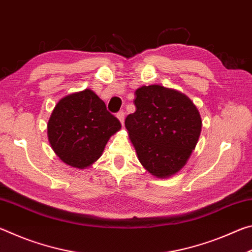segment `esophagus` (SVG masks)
<instances>
[{"label":"esophagus","instance_id":"esophagus-1","mask_svg":"<svg viewBox=\"0 0 252 252\" xmlns=\"http://www.w3.org/2000/svg\"><path fill=\"white\" fill-rule=\"evenodd\" d=\"M117 118L119 119V121L121 122V125L123 126V122H125V112L123 111H119L117 113Z\"/></svg>","mask_w":252,"mask_h":252}]
</instances>
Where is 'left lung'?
<instances>
[{
	"label": "left lung",
	"mask_w": 252,
	"mask_h": 252,
	"mask_svg": "<svg viewBox=\"0 0 252 252\" xmlns=\"http://www.w3.org/2000/svg\"><path fill=\"white\" fill-rule=\"evenodd\" d=\"M134 104L126 127L140 163L157 178L174 176L187 164L201 133L197 106L180 91L159 84L136 89Z\"/></svg>",
	"instance_id": "obj_1"
}]
</instances>
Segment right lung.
<instances>
[{
  "label": "right lung",
  "mask_w": 252,
  "mask_h": 252,
  "mask_svg": "<svg viewBox=\"0 0 252 252\" xmlns=\"http://www.w3.org/2000/svg\"><path fill=\"white\" fill-rule=\"evenodd\" d=\"M121 123L90 89L62 97L51 113L48 139L59 159L72 168L92 165Z\"/></svg>",
  "instance_id": "add662e5"
}]
</instances>
